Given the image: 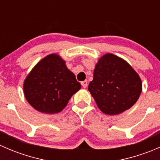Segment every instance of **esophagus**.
Segmentation results:
<instances>
[{
    "label": "esophagus",
    "mask_w": 160,
    "mask_h": 160,
    "mask_svg": "<svg viewBox=\"0 0 160 160\" xmlns=\"http://www.w3.org/2000/svg\"><path fill=\"white\" fill-rule=\"evenodd\" d=\"M88 80H83V81L81 82V85L83 86V88H86L87 87H88Z\"/></svg>",
    "instance_id": "obj_1"
}]
</instances>
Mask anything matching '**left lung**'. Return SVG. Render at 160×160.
<instances>
[{
    "mask_svg": "<svg viewBox=\"0 0 160 160\" xmlns=\"http://www.w3.org/2000/svg\"><path fill=\"white\" fill-rule=\"evenodd\" d=\"M88 90L103 113L115 115L135 104L142 92L139 76L129 64L111 53L98 60Z\"/></svg>",
    "mask_w": 160,
    "mask_h": 160,
    "instance_id": "left-lung-1",
    "label": "left lung"
}]
</instances>
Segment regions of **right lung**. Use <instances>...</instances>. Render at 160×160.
Segmentation results:
<instances>
[{"mask_svg": "<svg viewBox=\"0 0 160 160\" xmlns=\"http://www.w3.org/2000/svg\"><path fill=\"white\" fill-rule=\"evenodd\" d=\"M56 54L42 59L24 82L27 101L35 110L46 114L60 112L81 85Z\"/></svg>", "mask_w": 160, "mask_h": 160, "instance_id": "1", "label": "right lung"}]
</instances>
